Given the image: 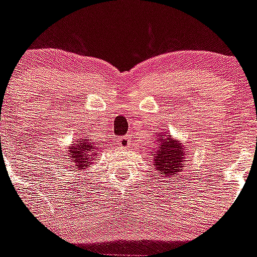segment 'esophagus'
I'll return each mask as SVG.
<instances>
[{"label":"esophagus","instance_id":"34e87169","mask_svg":"<svg viewBox=\"0 0 257 257\" xmlns=\"http://www.w3.org/2000/svg\"><path fill=\"white\" fill-rule=\"evenodd\" d=\"M115 144L119 147V148H128V144H130V138L128 136H121L115 140Z\"/></svg>","mask_w":257,"mask_h":257}]
</instances>
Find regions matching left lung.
Instances as JSON below:
<instances>
[{
    "label": "left lung",
    "instance_id": "left-lung-1",
    "mask_svg": "<svg viewBox=\"0 0 257 257\" xmlns=\"http://www.w3.org/2000/svg\"><path fill=\"white\" fill-rule=\"evenodd\" d=\"M154 154H152L154 169L158 175L163 176H175L183 171V165H185V147L179 140L174 139L166 133H157Z\"/></svg>",
    "mask_w": 257,
    "mask_h": 257
}]
</instances>
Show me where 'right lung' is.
<instances>
[{"instance_id":"right-lung-1","label":"right lung","mask_w":257,"mask_h":257,"mask_svg":"<svg viewBox=\"0 0 257 257\" xmlns=\"http://www.w3.org/2000/svg\"><path fill=\"white\" fill-rule=\"evenodd\" d=\"M100 148L95 147V143L90 139H82L79 138L74 144L68 147V157L70 162H73L76 170L87 169V166L91 165V161H95L99 156Z\"/></svg>"}]
</instances>
